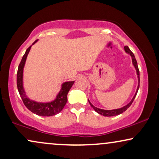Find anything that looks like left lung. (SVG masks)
<instances>
[{
    "mask_svg": "<svg viewBox=\"0 0 159 159\" xmlns=\"http://www.w3.org/2000/svg\"><path fill=\"white\" fill-rule=\"evenodd\" d=\"M124 50H125V52H126L128 54H129V55L131 56V57H132V64H133V66H134V69H135L137 76H138V87H137L136 92H135V93H134V96H133V98H132V100H131V101L129 102L128 103L127 105H124L123 107H120V108H117V109H113V110H105V109L98 108V107H95L94 105H93V104L91 103L90 102V100L88 99L89 103H90V105H91V107H92L93 108L94 110L98 113V114L102 115V116H116V115H119L120 114H122V113H123L124 111H126L127 109L129 108V107H130V105L132 104L133 101H134V98H135L137 93H138V89H139V86H140V72H139V69H138V63H137V61H136V59H135V57H134V54H133V53L131 52V50H130V49H129V48L128 46L124 47Z\"/></svg>",
    "mask_w": 159,
    "mask_h": 159,
    "instance_id": "1",
    "label": "left lung"
}]
</instances>
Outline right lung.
<instances>
[{"mask_svg":"<svg viewBox=\"0 0 159 159\" xmlns=\"http://www.w3.org/2000/svg\"><path fill=\"white\" fill-rule=\"evenodd\" d=\"M38 39H36L33 44L27 49L25 54H24L22 59H21V63L19 66L17 72V87L18 90L22 99L24 104L28 110H30L34 114L43 116H54L63 110L65 105L67 102V94H68L69 90L72 85L74 84L75 81H66L63 82L61 84V90L59 91L57 95L56 96L55 99L48 102H39L34 101V100L30 99L28 96H27L26 92H25V87H24V68H25V63L30 52V48L32 45L37 43Z\"/></svg>","mask_w":159,"mask_h":159,"instance_id":"add662e5","label":"right lung"}]
</instances>
